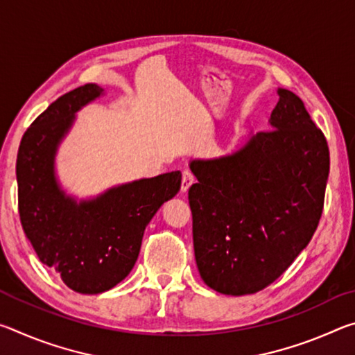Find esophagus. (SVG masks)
<instances>
[{
  "label": "esophagus",
  "mask_w": 355,
  "mask_h": 355,
  "mask_svg": "<svg viewBox=\"0 0 355 355\" xmlns=\"http://www.w3.org/2000/svg\"><path fill=\"white\" fill-rule=\"evenodd\" d=\"M196 182V178H194V175H192L191 172H188V171H184L183 172V178H182V192H186L189 189V186Z\"/></svg>",
  "instance_id": "1"
}]
</instances>
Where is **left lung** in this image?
Wrapping results in <instances>:
<instances>
[{
    "mask_svg": "<svg viewBox=\"0 0 355 355\" xmlns=\"http://www.w3.org/2000/svg\"><path fill=\"white\" fill-rule=\"evenodd\" d=\"M271 130L236 153L192 161L196 263L214 291L243 296L280 277L320 224L329 177L326 136L304 101L277 89Z\"/></svg>",
    "mask_w": 355,
    "mask_h": 355,
    "instance_id": "obj_1",
    "label": "left lung"
}]
</instances>
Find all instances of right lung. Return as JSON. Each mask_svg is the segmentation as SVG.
I'll use <instances>...</instances> for the list:
<instances>
[{
    "instance_id": "1",
    "label": "right lung",
    "mask_w": 355,
    "mask_h": 355,
    "mask_svg": "<svg viewBox=\"0 0 355 355\" xmlns=\"http://www.w3.org/2000/svg\"><path fill=\"white\" fill-rule=\"evenodd\" d=\"M103 89L84 84L64 94L29 125L17 155L20 222L39 260L70 290L98 294L133 269L144 230L182 184L178 171L122 184L78 205L53 173L56 147L73 114Z\"/></svg>"
}]
</instances>
